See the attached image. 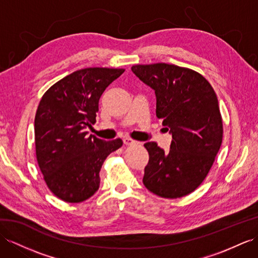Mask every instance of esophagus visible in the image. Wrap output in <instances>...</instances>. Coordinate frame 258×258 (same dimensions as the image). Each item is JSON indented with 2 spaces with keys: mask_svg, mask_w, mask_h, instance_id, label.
Wrapping results in <instances>:
<instances>
[{
  "mask_svg": "<svg viewBox=\"0 0 258 258\" xmlns=\"http://www.w3.org/2000/svg\"><path fill=\"white\" fill-rule=\"evenodd\" d=\"M123 143H124V145H126V146H132V145L140 144L138 142H136V141H134V140H132V138H130V137L123 138Z\"/></svg>",
  "mask_w": 258,
  "mask_h": 258,
  "instance_id": "esophagus-1",
  "label": "esophagus"
}]
</instances>
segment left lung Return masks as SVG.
<instances>
[{"instance_id":"8db88e82","label":"left lung","mask_w":258,"mask_h":258,"mask_svg":"<svg viewBox=\"0 0 258 258\" xmlns=\"http://www.w3.org/2000/svg\"><path fill=\"white\" fill-rule=\"evenodd\" d=\"M132 71L155 90L156 115L172 134L167 153L155 142L144 144V185L163 198L188 195L207 176L222 143L216 92L200 73L173 64H137Z\"/></svg>"}]
</instances>
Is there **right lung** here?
Returning <instances> with one entry per match:
<instances>
[{"instance_id":"add662e5","label":"right lung","mask_w":258,"mask_h":258,"mask_svg":"<svg viewBox=\"0 0 258 258\" xmlns=\"http://www.w3.org/2000/svg\"><path fill=\"white\" fill-rule=\"evenodd\" d=\"M123 69L76 71L44 92L35 117L37 161L49 189L60 200L81 203L100 185L99 172L120 138L105 142L87 135L96 122L99 99Z\"/></svg>"}]
</instances>
